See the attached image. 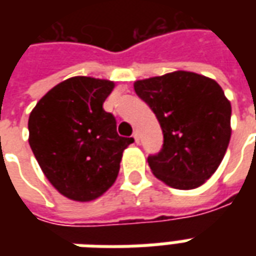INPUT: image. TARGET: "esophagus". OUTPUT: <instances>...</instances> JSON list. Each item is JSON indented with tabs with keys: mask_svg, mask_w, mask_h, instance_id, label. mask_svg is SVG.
I'll return each mask as SVG.
<instances>
[{
	"mask_svg": "<svg viewBox=\"0 0 256 256\" xmlns=\"http://www.w3.org/2000/svg\"><path fill=\"white\" fill-rule=\"evenodd\" d=\"M133 138H134V141H136V142L138 144V142H140V133L137 132V130H136V132L133 133Z\"/></svg>",
	"mask_w": 256,
	"mask_h": 256,
	"instance_id": "34e87169",
	"label": "esophagus"
}]
</instances>
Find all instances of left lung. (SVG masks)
<instances>
[{"mask_svg":"<svg viewBox=\"0 0 256 256\" xmlns=\"http://www.w3.org/2000/svg\"><path fill=\"white\" fill-rule=\"evenodd\" d=\"M134 90L160 123L164 144L150 172L176 189H196L216 172L230 141V101L214 79L172 71L140 79Z\"/></svg>","mask_w":256,"mask_h":256,"instance_id":"1","label":"left lung"}]
</instances>
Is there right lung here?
I'll return each instance as SVG.
<instances>
[{
	"mask_svg": "<svg viewBox=\"0 0 256 256\" xmlns=\"http://www.w3.org/2000/svg\"><path fill=\"white\" fill-rule=\"evenodd\" d=\"M115 82L72 76L36 102L28 118V142L48 181L67 198L92 202L116 181L123 150L133 138L116 133L102 104Z\"/></svg>",
	"mask_w": 256,
	"mask_h": 256,
	"instance_id": "1",
	"label": "right lung"
}]
</instances>
